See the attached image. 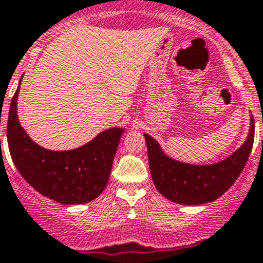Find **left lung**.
<instances>
[{
    "label": "left lung",
    "instance_id": "left-lung-1",
    "mask_svg": "<svg viewBox=\"0 0 263 263\" xmlns=\"http://www.w3.org/2000/svg\"><path fill=\"white\" fill-rule=\"evenodd\" d=\"M148 148L149 169L153 183L161 195L184 205L204 204L223 195L245 167L254 141V122L242 145L224 160L208 165L182 162L166 155L160 143L144 134Z\"/></svg>",
    "mask_w": 263,
    "mask_h": 263
}]
</instances>
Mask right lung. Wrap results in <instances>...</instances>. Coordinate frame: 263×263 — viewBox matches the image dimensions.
<instances>
[{
    "instance_id": "add662e5",
    "label": "right lung",
    "mask_w": 263,
    "mask_h": 263,
    "mask_svg": "<svg viewBox=\"0 0 263 263\" xmlns=\"http://www.w3.org/2000/svg\"><path fill=\"white\" fill-rule=\"evenodd\" d=\"M21 82L22 79L9 108L6 135L11 158L21 176L37 193L61 204H84L98 198L107 184L126 128L111 127L70 151L43 148L32 141L18 119L16 101Z\"/></svg>"
}]
</instances>
